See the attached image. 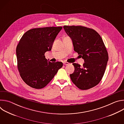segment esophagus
Masks as SVG:
<instances>
[{
    "mask_svg": "<svg viewBox=\"0 0 124 124\" xmlns=\"http://www.w3.org/2000/svg\"><path fill=\"white\" fill-rule=\"evenodd\" d=\"M63 64L64 65H69V63L67 62H63Z\"/></svg>",
    "mask_w": 124,
    "mask_h": 124,
    "instance_id": "1",
    "label": "esophagus"
}]
</instances>
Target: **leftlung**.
Returning <instances> with one entry per match:
<instances>
[{
  "mask_svg": "<svg viewBox=\"0 0 124 124\" xmlns=\"http://www.w3.org/2000/svg\"><path fill=\"white\" fill-rule=\"evenodd\" d=\"M72 39L74 50L84 60L81 67L73 63L75 71L70 79L81 90H88L101 81L108 60V52L99 33L95 30L82 26L63 27Z\"/></svg>",
  "mask_w": 124,
  "mask_h": 124,
  "instance_id": "left-lung-1",
  "label": "left lung"
}]
</instances>
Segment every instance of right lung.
<instances>
[{
    "label": "right lung",
    "instance_id": "obj_1",
    "mask_svg": "<svg viewBox=\"0 0 124 124\" xmlns=\"http://www.w3.org/2000/svg\"><path fill=\"white\" fill-rule=\"evenodd\" d=\"M62 29L54 26L33 28L20 39L16 48L17 67L23 80L31 87H45L62 67V62H50L45 56Z\"/></svg>",
    "mask_w": 124,
    "mask_h": 124
}]
</instances>
